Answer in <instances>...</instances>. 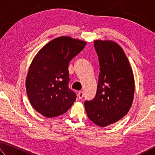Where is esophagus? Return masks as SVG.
<instances>
[{
	"instance_id": "esophagus-1",
	"label": "esophagus",
	"mask_w": 155,
	"mask_h": 155,
	"mask_svg": "<svg viewBox=\"0 0 155 155\" xmlns=\"http://www.w3.org/2000/svg\"><path fill=\"white\" fill-rule=\"evenodd\" d=\"M83 97H84V93L82 91H80L79 93H78V97H79V99H82Z\"/></svg>"
}]
</instances>
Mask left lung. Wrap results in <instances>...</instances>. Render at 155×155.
Returning <instances> with one entry per match:
<instances>
[{
	"instance_id": "1",
	"label": "left lung",
	"mask_w": 155,
	"mask_h": 155,
	"mask_svg": "<svg viewBox=\"0 0 155 155\" xmlns=\"http://www.w3.org/2000/svg\"><path fill=\"white\" fill-rule=\"evenodd\" d=\"M100 73L94 98L86 101L88 118L99 127L118 122L131 108L135 81L131 65L124 51L112 41L95 40Z\"/></svg>"
}]
</instances>
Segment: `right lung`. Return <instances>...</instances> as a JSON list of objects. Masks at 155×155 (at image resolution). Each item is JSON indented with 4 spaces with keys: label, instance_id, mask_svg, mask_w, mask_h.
Here are the masks:
<instances>
[{
    "label": "right lung",
    "instance_id": "right-lung-1",
    "mask_svg": "<svg viewBox=\"0 0 155 155\" xmlns=\"http://www.w3.org/2000/svg\"><path fill=\"white\" fill-rule=\"evenodd\" d=\"M86 42L67 36L57 37L39 50L30 65L26 88L34 109L47 118L64 114L76 94L68 87L69 64Z\"/></svg>",
    "mask_w": 155,
    "mask_h": 155
}]
</instances>
